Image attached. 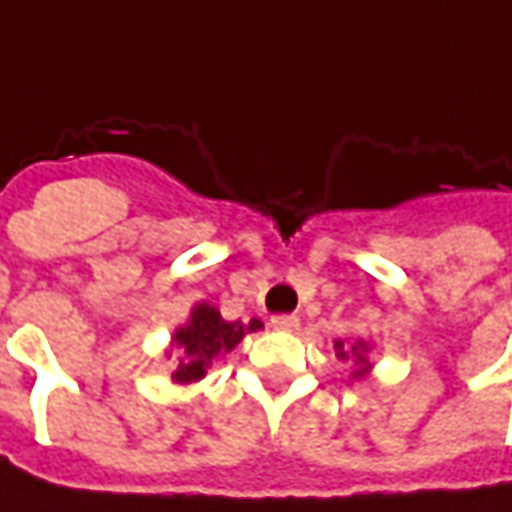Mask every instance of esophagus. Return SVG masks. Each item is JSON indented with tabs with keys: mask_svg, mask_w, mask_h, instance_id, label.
Returning <instances> with one entry per match:
<instances>
[{
	"mask_svg": "<svg viewBox=\"0 0 512 512\" xmlns=\"http://www.w3.org/2000/svg\"><path fill=\"white\" fill-rule=\"evenodd\" d=\"M299 323V315H274V318H271V326L279 329V332H296Z\"/></svg>",
	"mask_w": 512,
	"mask_h": 512,
	"instance_id": "34e87169",
	"label": "esophagus"
}]
</instances>
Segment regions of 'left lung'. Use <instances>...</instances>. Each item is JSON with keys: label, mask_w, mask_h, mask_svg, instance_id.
<instances>
[{"label": "left lung", "mask_w": 512, "mask_h": 512, "mask_svg": "<svg viewBox=\"0 0 512 512\" xmlns=\"http://www.w3.org/2000/svg\"><path fill=\"white\" fill-rule=\"evenodd\" d=\"M334 351H337V356H340V359H348V356H354L356 365H362L354 373V378L365 376V373H367V359H365L367 348H365V343H356V345H351V348H348V345H343V340H337V343H334Z\"/></svg>", "instance_id": "obj_1"}]
</instances>
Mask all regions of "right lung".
Wrapping results in <instances>:
<instances>
[{
	"label": "right lung",
	"instance_id": "right-lung-1",
	"mask_svg": "<svg viewBox=\"0 0 512 512\" xmlns=\"http://www.w3.org/2000/svg\"><path fill=\"white\" fill-rule=\"evenodd\" d=\"M263 329V323L252 318L249 323L241 321H224L219 312L208 307V304H200L191 312V321L186 326H180L175 332V345L180 348V365L175 370V381H197V378L205 376V370L211 367V362H216L219 356L227 354L230 348L244 340V334L257 332Z\"/></svg>",
	"mask_w": 512,
	"mask_h": 512
}]
</instances>
